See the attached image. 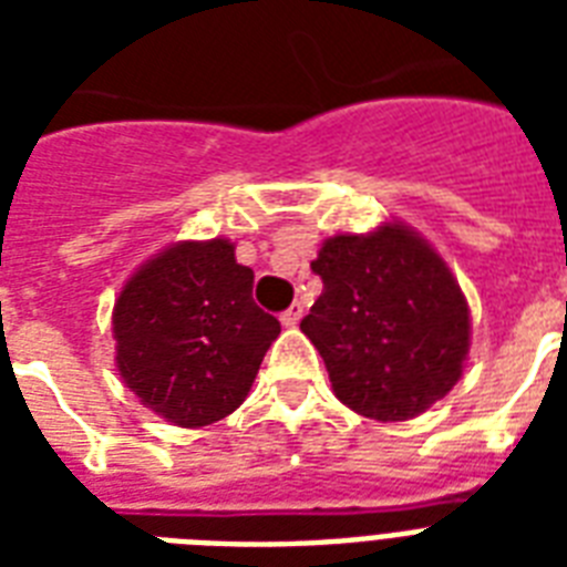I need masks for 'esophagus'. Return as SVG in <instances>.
<instances>
[{"label": "esophagus", "mask_w": 567, "mask_h": 567, "mask_svg": "<svg viewBox=\"0 0 567 567\" xmlns=\"http://www.w3.org/2000/svg\"><path fill=\"white\" fill-rule=\"evenodd\" d=\"M300 318H302V306H300V302H293L291 309L279 315V320H282V327H297V323H300Z\"/></svg>", "instance_id": "esophagus-1"}]
</instances>
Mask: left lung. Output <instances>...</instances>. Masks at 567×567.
<instances>
[{
	"label": "left lung",
	"mask_w": 567,
	"mask_h": 567,
	"mask_svg": "<svg viewBox=\"0 0 567 567\" xmlns=\"http://www.w3.org/2000/svg\"><path fill=\"white\" fill-rule=\"evenodd\" d=\"M311 270L323 293L300 329L347 409L394 423L447 396L471 350V311L432 244L391 220L327 238Z\"/></svg>",
	"instance_id": "8db88e82"
}]
</instances>
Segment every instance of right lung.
I'll use <instances>...</instances> for the list:
<instances>
[{
  "instance_id": "1",
  "label": "right lung",
  "mask_w": 567,
  "mask_h": 567,
  "mask_svg": "<svg viewBox=\"0 0 567 567\" xmlns=\"http://www.w3.org/2000/svg\"><path fill=\"white\" fill-rule=\"evenodd\" d=\"M111 327L120 379L141 405L185 430L235 412L282 332L252 302V270L226 238L179 240L137 267Z\"/></svg>"
}]
</instances>
